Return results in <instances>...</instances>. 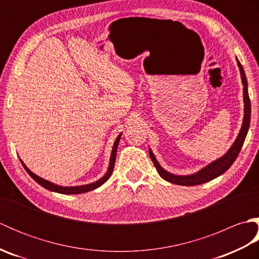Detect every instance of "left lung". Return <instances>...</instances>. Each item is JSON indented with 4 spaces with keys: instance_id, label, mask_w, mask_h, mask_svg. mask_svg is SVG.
Segmentation results:
<instances>
[{
    "instance_id": "1",
    "label": "left lung",
    "mask_w": 259,
    "mask_h": 259,
    "mask_svg": "<svg viewBox=\"0 0 259 259\" xmlns=\"http://www.w3.org/2000/svg\"><path fill=\"white\" fill-rule=\"evenodd\" d=\"M237 61L238 68L240 71V76H241V82H243L244 85V120H243V124H241V128L239 134L236 138L235 142L233 146L229 148V150L225 153V155L221 158H218L217 160H214L210 162L206 166L205 168L200 169L199 171H197L196 174L192 175H187V176H178V175H174L171 172H168L167 170H164L159 162L157 161V159L153 155V152L149 148V155L151 160L155 164V167L157 169L158 174L160 175V177L164 180L169 181L171 184L176 185H180V186H196V185H201L208 183L214 178H217L218 176L223 175L225 171H227L229 167L232 166L234 161L237 158L238 153L241 149V147L244 145L245 138L247 136V133H248L249 129V124H250V100H249V96H248V84H247V79H246V74L243 65L240 64L238 61V59H236Z\"/></svg>"
}]
</instances>
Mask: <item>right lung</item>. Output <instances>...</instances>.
<instances>
[{
    "instance_id": "obj_1",
    "label": "right lung",
    "mask_w": 259,
    "mask_h": 259,
    "mask_svg": "<svg viewBox=\"0 0 259 259\" xmlns=\"http://www.w3.org/2000/svg\"><path fill=\"white\" fill-rule=\"evenodd\" d=\"M121 138V134L117 137V139H115L113 147H112V151H111V157H110V163H109V168L107 170L106 175L103 176L102 178H100L99 180H97L96 183H92L89 185H82V186H73V187H63V186H59L51 183V181H48L46 179H43L41 177H38L35 174H33L31 170L27 168L25 164L23 163V161L21 160L22 164H23L24 169L27 171L31 177L34 179L38 185H41L42 187H45L46 189L50 190V191H54V192H58V194H63V195H78V194H83V192H88L90 190H93L98 188V187H100L101 185H103L106 181L110 178V176L112 175L113 171V168H114V162H115V156H117V149H118V145H119V141Z\"/></svg>"
}]
</instances>
